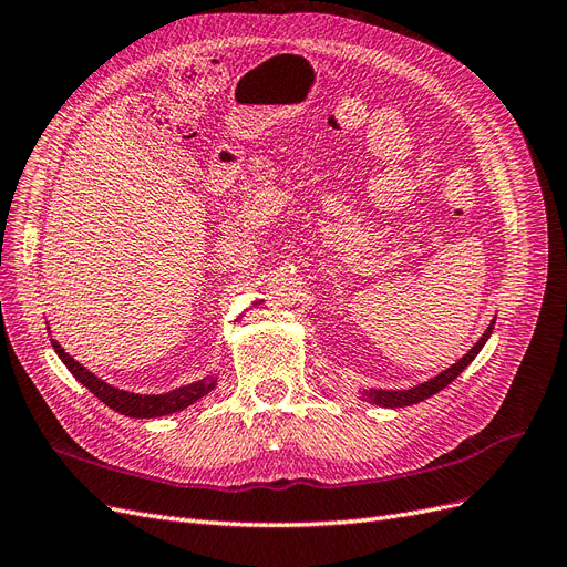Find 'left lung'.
<instances>
[{
    "label": "left lung",
    "mask_w": 567,
    "mask_h": 567,
    "mask_svg": "<svg viewBox=\"0 0 567 567\" xmlns=\"http://www.w3.org/2000/svg\"><path fill=\"white\" fill-rule=\"evenodd\" d=\"M492 331H494V319H492V323L487 326V331L483 333V338H480L475 346L468 350V354H463L456 364H452L450 369H444L442 373H437L435 379H431V381H425V383H421V385H416V388H409V390H364V394H362V400H367V402H371V404H379V406H388V409H398V406H411V404H416V402H423V400H427V398H433L435 392H440L442 388H447L456 375L466 369L473 359L477 357V352L483 350V346L487 342V338L492 336Z\"/></svg>",
    "instance_id": "obj_1"
}]
</instances>
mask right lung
I'll list each match as a JSON object with an SVG mask.
<instances>
[{
	"mask_svg": "<svg viewBox=\"0 0 567 567\" xmlns=\"http://www.w3.org/2000/svg\"><path fill=\"white\" fill-rule=\"evenodd\" d=\"M51 346H54L56 354L61 357V362L68 367V371L75 375V381H80L90 392H94L101 402L109 404L113 411H117V414H125L132 419H156V416L175 414V411H182L188 404L205 398V394L213 392L217 385L215 375H205V379L192 385H182L165 394H136L127 390H117L106 381L96 379V375L84 369L80 362H75V359L68 354L56 340H51Z\"/></svg>",
	"mask_w": 567,
	"mask_h": 567,
	"instance_id": "obj_1",
	"label": "right lung"
}]
</instances>
